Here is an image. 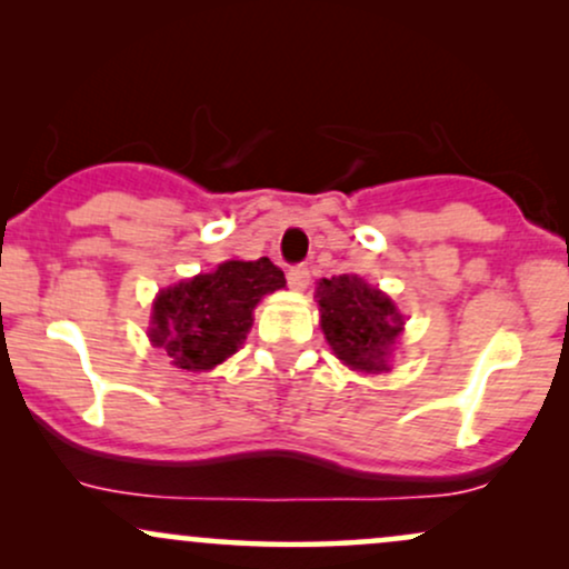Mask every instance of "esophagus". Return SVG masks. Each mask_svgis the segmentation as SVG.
<instances>
[{
	"label": "esophagus",
	"mask_w": 569,
	"mask_h": 569,
	"mask_svg": "<svg viewBox=\"0 0 569 569\" xmlns=\"http://www.w3.org/2000/svg\"><path fill=\"white\" fill-rule=\"evenodd\" d=\"M289 286L293 291H305L307 289V283H310V270H307L305 264H297V267H291L289 270Z\"/></svg>",
	"instance_id": "esophagus-1"
}]
</instances>
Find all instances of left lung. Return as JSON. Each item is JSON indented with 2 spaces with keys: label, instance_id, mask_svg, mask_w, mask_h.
<instances>
[{
  "label": "left lung",
  "instance_id": "1",
  "mask_svg": "<svg viewBox=\"0 0 569 569\" xmlns=\"http://www.w3.org/2000/svg\"><path fill=\"white\" fill-rule=\"evenodd\" d=\"M321 329L335 356L350 369L380 375L403 331L393 299L358 276L323 278L316 289Z\"/></svg>",
  "mask_w": 569,
  "mask_h": 569
}]
</instances>
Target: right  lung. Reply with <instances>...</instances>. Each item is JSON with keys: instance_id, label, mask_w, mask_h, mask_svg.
<instances>
[{"instance_id": "add662e5", "label": "right lung", "mask_w": 569, "mask_h": 569, "mask_svg": "<svg viewBox=\"0 0 569 569\" xmlns=\"http://www.w3.org/2000/svg\"><path fill=\"white\" fill-rule=\"evenodd\" d=\"M283 286V270L267 257L221 262L213 272H200L158 293L149 342L166 352L173 367L213 369L243 345L259 299Z\"/></svg>"}]
</instances>
